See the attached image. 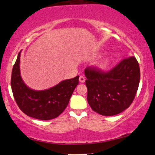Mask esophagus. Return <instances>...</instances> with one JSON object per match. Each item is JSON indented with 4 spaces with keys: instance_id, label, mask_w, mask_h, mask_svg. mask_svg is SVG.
Listing matches in <instances>:
<instances>
[{
    "instance_id": "obj_1",
    "label": "esophagus",
    "mask_w": 155,
    "mask_h": 155,
    "mask_svg": "<svg viewBox=\"0 0 155 155\" xmlns=\"http://www.w3.org/2000/svg\"><path fill=\"white\" fill-rule=\"evenodd\" d=\"M79 81L81 83H85V78L83 77V76H80L79 77Z\"/></svg>"
}]
</instances>
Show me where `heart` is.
I'll use <instances>...</instances> for the list:
<instances>
[{
  "mask_svg": "<svg viewBox=\"0 0 155 155\" xmlns=\"http://www.w3.org/2000/svg\"><path fill=\"white\" fill-rule=\"evenodd\" d=\"M108 60H104V61H103L102 63L100 64V67L101 68H106V67L108 66Z\"/></svg>",
  "mask_w": 155,
  "mask_h": 155,
  "instance_id": "heart-1",
  "label": "heart"
}]
</instances>
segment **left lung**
I'll return each instance as SVG.
<instances>
[{"label": "left lung", "instance_id": "left-lung-1", "mask_svg": "<svg viewBox=\"0 0 155 155\" xmlns=\"http://www.w3.org/2000/svg\"><path fill=\"white\" fill-rule=\"evenodd\" d=\"M87 102L92 110L104 116L120 113L131 104L140 80L139 64L135 57L123 59L108 72L88 66Z\"/></svg>", "mask_w": 155, "mask_h": 155}]
</instances>
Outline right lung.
Segmentation results:
<instances>
[{"label": "right lung", "mask_w": 155, "mask_h": 155, "mask_svg": "<svg viewBox=\"0 0 155 155\" xmlns=\"http://www.w3.org/2000/svg\"><path fill=\"white\" fill-rule=\"evenodd\" d=\"M21 52L14 64L11 86L13 97L21 110L28 116L40 120L55 119L68 106L70 97L78 84L79 76L61 81L49 89L35 91L26 85L19 71Z\"/></svg>", "instance_id": "right-lung-1"}]
</instances>
